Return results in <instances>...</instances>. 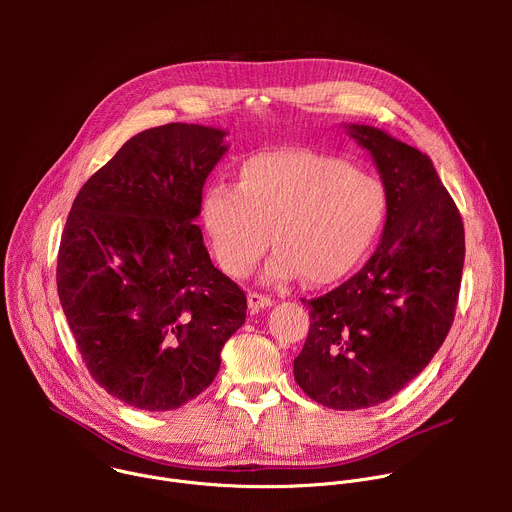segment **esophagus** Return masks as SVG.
Returning a JSON list of instances; mask_svg holds the SVG:
<instances>
[{"label": "esophagus", "instance_id": "34e87169", "mask_svg": "<svg viewBox=\"0 0 512 512\" xmlns=\"http://www.w3.org/2000/svg\"><path fill=\"white\" fill-rule=\"evenodd\" d=\"M273 304V300L265 294H259V291H251L249 294V308L251 310H261V308H269Z\"/></svg>", "mask_w": 512, "mask_h": 512}]
</instances>
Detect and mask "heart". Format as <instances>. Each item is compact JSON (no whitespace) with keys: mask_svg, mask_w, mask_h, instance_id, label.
Masks as SVG:
<instances>
[{"mask_svg":"<svg viewBox=\"0 0 512 512\" xmlns=\"http://www.w3.org/2000/svg\"><path fill=\"white\" fill-rule=\"evenodd\" d=\"M385 212L387 196L377 178L350 170L338 158L302 150L245 160L239 186L210 184L200 206L223 271L247 277L273 241L277 251L267 277L294 279L302 273L314 285L332 283L358 263Z\"/></svg>","mask_w":512,"mask_h":512,"instance_id":"obj_1","label":"heart"}]
</instances>
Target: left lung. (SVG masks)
Instances as JSON below:
<instances>
[{
  "mask_svg": "<svg viewBox=\"0 0 512 512\" xmlns=\"http://www.w3.org/2000/svg\"><path fill=\"white\" fill-rule=\"evenodd\" d=\"M387 194V223L371 259L310 306L294 377L316 403L354 411L385 403L444 344L458 306L464 223L427 154L381 129L352 125Z\"/></svg>",
  "mask_w": 512,
  "mask_h": 512,
  "instance_id": "obj_1",
  "label": "left lung"
}]
</instances>
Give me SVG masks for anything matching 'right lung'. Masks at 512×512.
<instances>
[{
    "label": "right lung",
    "mask_w": 512,
    "mask_h": 512,
    "mask_svg": "<svg viewBox=\"0 0 512 512\" xmlns=\"http://www.w3.org/2000/svg\"><path fill=\"white\" fill-rule=\"evenodd\" d=\"M225 131L145 129L97 170L68 212L58 298L89 375L119 401L172 411L198 397L245 324V291L194 225Z\"/></svg>",
    "instance_id": "1"
}]
</instances>
